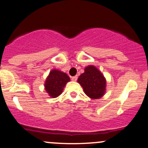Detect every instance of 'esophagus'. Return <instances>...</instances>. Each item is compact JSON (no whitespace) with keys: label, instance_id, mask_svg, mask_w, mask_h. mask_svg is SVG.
I'll return each instance as SVG.
<instances>
[{"label":"esophagus","instance_id":"esophagus-1","mask_svg":"<svg viewBox=\"0 0 148 148\" xmlns=\"http://www.w3.org/2000/svg\"><path fill=\"white\" fill-rule=\"evenodd\" d=\"M77 79H78V77H77V76H74V77H71V80L74 81V82H76V81L77 80Z\"/></svg>","mask_w":148,"mask_h":148}]
</instances>
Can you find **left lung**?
Returning <instances> with one entry per match:
<instances>
[{"instance_id":"1","label":"left lung","mask_w":148,"mask_h":148,"mask_svg":"<svg viewBox=\"0 0 148 148\" xmlns=\"http://www.w3.org/2000/svg\"><path fill=\"white\" fill-rule=\"evenodd\" d=\"M78 82L83 87L85 94L91 99H99L105 93L106 79L94 66H88L85 68L84 73L79 76Z\"/></svg>"}]
</instances>
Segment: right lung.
I'll return each mask as SVG.
<instances>
[{
	"instance_id": "obj_1",
	"label": "right lung",
	"mask_w": 148,
	"mask_h": 148,
	"mask_svg": "<svg viewBox=\"0 0 148 148\" xmlns=\"http://www.w3.org/2000/svg\"><path fill=\"white\" fill-rule=\"evenodd\" d=\"M69 81V76L66 74L57 69L52 70L45 84L46 91L51 97H57L62 94L64 87Z\"/></svg>"
}]
</instances>
